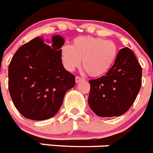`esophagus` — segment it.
<instances>
[{"label":"esophagus","instance_id":"esophagus-1","mask_svg":"<svg viewBox=\"0 0 153 153\" xmlns=\"http://www.w3.org/2000/svg\"><path fill=\"white\" fill-rule=\"evenodd\" d=\"M75 80H76V83H79V82L82 81V80H83V78H81L80 76H76L75 78Z\"/></svg>","mask_w":153,"mask_h":153}]
</instances>
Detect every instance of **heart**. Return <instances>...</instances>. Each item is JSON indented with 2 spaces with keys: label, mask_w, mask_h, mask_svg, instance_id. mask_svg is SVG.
<instances>
[{
  "label": "heart",
  "mask_w": 153,
  "mask_h": 153,
  "mask_svg": "<svg viewBox=\"0 0 153 153\" xmlns=\"http://www.w3.org/2000/svg\"><path fill=\"white\" fill-rule=\"evenodd\" d=\"M117 47L114 42L91 36L78 37L70 46L64 45L60 51L62 64L68 71H74L80 65L92 77L105 75L114 65Z\"/></svg>",
  "instance_id": "b5f03b06"
}]
</instances>
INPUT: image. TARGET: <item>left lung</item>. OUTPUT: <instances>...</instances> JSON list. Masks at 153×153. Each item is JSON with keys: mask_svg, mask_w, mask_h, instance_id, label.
Here are the masks:
<instances>
[{"mask_svg": "<svg viewBox=\"0 0 153 153\" xmlns=\"http://www.w3.org/2000/svg\"><path fill=\"white\" fill-rule=\"evenodd\" d=\"M89 83L91 110L100 117L120 116L131 108L140 91L142 67L132 51L125 47L105 75Z\"/></svg>", "mask_w": 153, "mask_h": 153, "instance_id": "obj_1", "label": "left lung"}]
</instances>
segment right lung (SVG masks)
Returning <instances> with one entry per match:
<instances>
[{
    "mask_svg": "<svg viewBox=\"0 0 153 153\" xmlns=\"http://www.w3.org/2000/svg\"><path fill=\"white\" fill-rule=\"evenodd\" d=\"M63 38L45 42L36 37L18 49L8 67V88L15 108L34 121L49 119L61 108L75 76L64 69L60 57Z\"/></svg>",
    "mask_w": 153,
    "mask_h": 153,
    "instance_id": "add662e5",
    "label": "right lung"
}]
</instances>
